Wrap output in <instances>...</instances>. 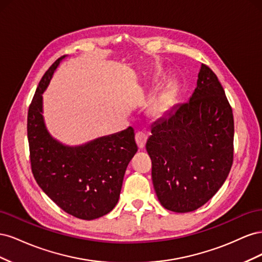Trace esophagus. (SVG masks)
<instances>
[{"label":"esophagus","mask_w":262,"mask_h":262,"mask_svg":"<svg viewBox=\"0 0 262 262\" xmlns=\"http://www.w3.org/2000/svg\"><path fill=\"white\" fill-rule=\"evenodd\" d=\"M146 140H147V136L143 132H138L136 134V141H137V144L140 148H143L145 146L146 143Z\"/></svg>","instance_id":"obj_1"}]
</instances>
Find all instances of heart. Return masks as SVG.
Returning a JSON list of instances; mask_svg holds the SVG:
<instances>
[{
    "instance_id": "1",
    "label": "heart",
    "mask_w": 262,
    "mask_h": 262,
    "mask_svg": "<svg viewBox=\"0 0 262 262\" xmlns=\"http://www.w3.org/2000/svg\"><path fill=\"white\" fill-rule=\"evenodd\" d=\"M173 94L172 92L166 93L162 97L158 98L155 104L150 108V114L155 118H162L169 112V109L172 105Z\"/></svg>"
}]
</instances>
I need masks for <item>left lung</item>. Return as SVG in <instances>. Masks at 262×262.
<instances>
[{"label":"left lung","instance_id":"obj_1","mask_svg":"<svg viewBox=\"0 0 262 262\" xmlns=\"http://www.w3.org/2000/svg\"><path fill=\"white\" fill-rule=\"evenodd\" d=\"M146 150L156 195L177 213L202 207L223 186L233 164L234 119L217 76L201 64L186 104L152 124Z\"/></svg>","mask_w":262,"mask_h":262}]
</instances>
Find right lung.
<instances>
[{"mask_svg": "<svg viewBox=\"0 0 262 262\" xmlns=\"http://www.w3.org/2000/svg\"><path fill=\"white\" fill-rule=\"evenodd\" d=\"M67 55L47 71L31 100L27 136L31 170L37 184L63 211L77 219H98L118 203L128 164L138 145L131 126L82 145L70 146L54 139L42 116V94Z\"/></svg>", "mask_w": 262, "mask_h": 262, "instance_id": "obj_1", "label": "right lung"}]
</instances>
